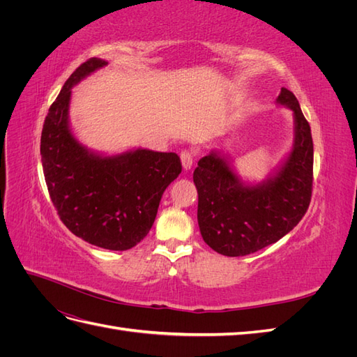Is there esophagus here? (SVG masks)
<instances>
[{"instance_id":"34e87169","label":"esophagus","mask_w":357,"mask_h":357,"mask_svg":"<svg viewBox=\"0 0 357 357\" xmlns=\"http://www.w3.org/2000/svg\"><path fill=\"white\" fill-rule=\"evenodd\" d=\"M180 159H181L183 169L189 171L192 168V165H193V156H192V153L189 152V150H185V152H181Z\"/></svg>"}]
</instances>
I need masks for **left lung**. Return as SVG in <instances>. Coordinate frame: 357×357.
I'll return each mask as SVG.
<instances>
[{
    "mask_svg": "<svg viewBox=\"0 0 357 357\" xmlns=\"http://www.w3.org/2000/svg\"><path fill=\"white\" fill-rule=\"evenodd\" d=\"M277 105L294 112V143L262 181H248L229 155L213 149L193 171L204 241L225 256H245L277 243L305 214L312 188V138L296 96L282 88Z\"/></svg>",
    "mask_w": 357,
    "mask_h": 357,
    "instance_id": "obj_1",
    "label": "left lung"
}]
</instances>
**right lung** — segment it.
<instances>
[{"label": "right lung", "instance_id": "add662e5", "mask_svg": "<svg viewBox=\"0 0 357 357\" xmlns=\"http://www.w3.org/2000/svg\"><path fill=\"white\" fill-rule=\"evenodd\" d=\"M107 63L92 58L70 75L43 125L40 153L50 199L63 225L86 243L122 252L149 234L181 164L176 153L142 147L107 155L74 135L71 89Z\"/></svg>", "mask_w": 357, "mask_h": 357}]
</instances>
